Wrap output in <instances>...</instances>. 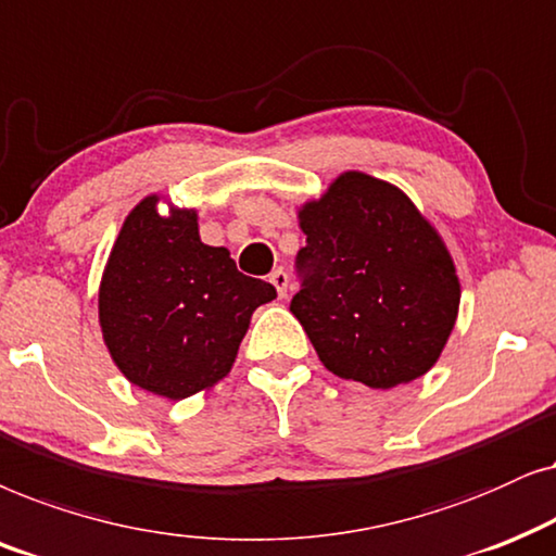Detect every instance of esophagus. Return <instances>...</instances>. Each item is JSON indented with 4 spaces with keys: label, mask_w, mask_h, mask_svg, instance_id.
<instances>
[{
    "label": "esophagus",
    "mask_w": 556,
    "mask_h": 556,
    "mask_svg": "<svg viewBox=\"0 0 556 556\" xmlns=\"http://www.w3.org/2000/svg\"><path fill=\"white\" fill-rule=\"evenodd\" d=\"M269 282L277 287L279 300H285L287 292H290V274H287L285 269H274L271 277H269Z\"/></svg>",
    "instance_id": "obj_1"
}]
</instances>
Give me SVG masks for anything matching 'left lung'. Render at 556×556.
Segmentation results:
<instances>
[{
    "label": "left lung",
    "instance_id": "obj_1",
    "mask_svg": "<svg viewBox=\"0 0 556 556\" xmlns=\"http://www.w3.org/2000/svg\"><path fill=\"white\" fill-rule=\"evenodd\" d=\"M307 243L292 315L340 379L394 389L425 376L460 309L447 243L404 190L348 169L300 205Z\"/></svg>",
    "mask_w": 556,
    "mask_h": 556
}]
</instances>
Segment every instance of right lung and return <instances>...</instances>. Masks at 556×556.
I'll list each match as a JSON object with an SVG mask.
<instances>
[{
    "mask_svg": "<svg viewBox=\"0 0 556 556\" xmlns=\"http://www.w3.org/2000/svg\"><path fill=\"white\" fill-rule=\"evenodd\" d=\"M147 195L124 218L99 285V325L118 371L165 399L208 391L231 371L258 305L277 298L208 247L198 211Z\"/></svg>",
    "mask_w": 556,
    "mask_h": 556,
    "instance_id": "1",
    "label": "right lung"
}]
</instances>
